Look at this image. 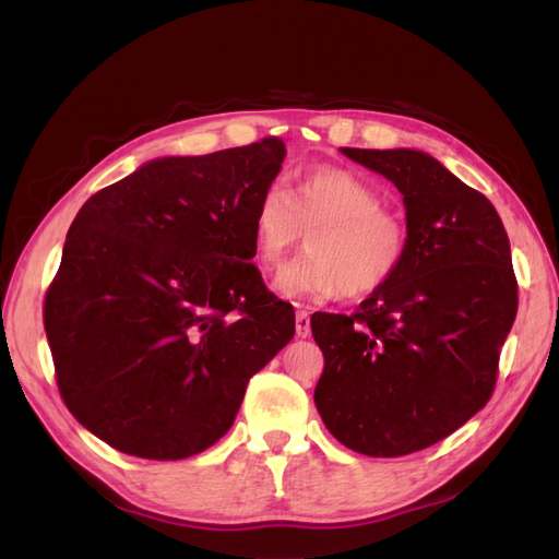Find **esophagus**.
I'll return each instance as SVG.
<instances>
[{
	"label": "esophagus",
	"instance_id": "obj_1",
	"mask_svg": "<svg viewBox=\"0 0 559 559\" xmlns=\"http://www.w3.org/2000/svg\"><path fill=\"white\" fill-rule=\"evenodd\" d=\"M295 331H298L300 338H307L310 336V314H307L305 310H298L295 312Z\"/></svg>",
	"mask_w": 559,
	"mask_h": 559
}]
</instances>
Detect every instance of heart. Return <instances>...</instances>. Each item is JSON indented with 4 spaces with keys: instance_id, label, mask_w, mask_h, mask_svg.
I'll use <instances>...</instances> for the list:
<instances>
[{
    "instance_id": "obj_1",
    "label": "heart",
    "mask_w": 559,
    "mask_h": 559,
    "mask_svg": "<svg viewBox=\"0 0 559 559\" xmlns=\"http://www.w3.org/2000/svg\"><path fill=\"white\" fill-rule=\"evenodd\" d=\"M302 257L281 273L286 298L331 300L370 295L396 276L408 247L406 223L382 204V194L353 170L317 165L305 170L288 194L269 185L252 211V247L261 271H278L302 235Z\"/></svg>"
}]
</instances>
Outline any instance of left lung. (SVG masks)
Masks as SVG:
<instances>
[{"label":"left lung","mask_w":559,"mask_h":559,"mask_svg":"<svg viewBox=\"0 0 559 559\" xmlns=\"http://www.w3.org/2000/svg\"><path fill=\"white\" fill-rule=\"evenodd\" d=\"M396 185L408 247L353 314L317 312L324 353L317 411L341 444L406 456L437 444L490 401L516 317V276L495 206L411 148H341Z\"/></svg>","instance_id":"8db88e82"}]
</instances>
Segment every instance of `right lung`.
Segmentation results:
<instances>
[{
    "label": "right lung",
    "mask_w": 559,
    "mask_h": 559,
    "mask_svg": "<svg viewBox=\"0 0 559 559\" xmlns=\"http://www.w3.org/2000/svg\"><path fill=\"white\" fill-rule=\"evenodd\" d=\"M283 158L278 136L158 158L76 213L43 322L69 413L112 449L175 461L216 444L293 338V305L249 264Z\"/></svg>",
    "instance_id": "obj_1"
}]
</instances>
